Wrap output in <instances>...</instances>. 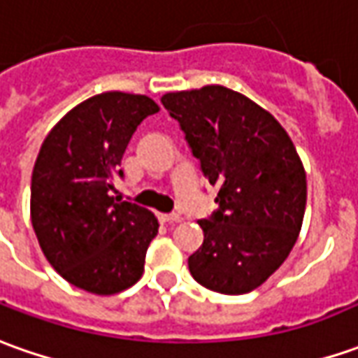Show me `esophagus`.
<instances>
[{"instance_id":"esophagus-1","label":"esophagus","mask_w":358,"mask_h":358,"mask_svg":"<svg viewBox=\"0 0 358 358\" xmlns=\"http://www.w3.org/2000/svg\"><path fill=\"white\" fill-rule=\"evenodd\" d=\"M159 221L160 223H166V225H172V223H180L182 217L178 213H159Z\"/></svg>"}]
</instances>
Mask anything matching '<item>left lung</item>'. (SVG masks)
<instances>
[{
  "label": "left lung",
  "mask_w": 358,
  "mask_h": 358,
  "mask_svg": "<svg viewBox=\"0 0 358 358\" xmlns=\"http://www.w3.org/2000/svg\"><path fill=\"white\" fill-rule=\"evenodd\" d=\"M162 106L180 123L201 172L217 188L203 243L188 259L194 280L220 294H247L280 268L306 211V170L280 123L225 86L170 92Z\"/></svg>",
  "instance_id": "1"
}]
</instances>
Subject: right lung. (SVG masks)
Masks as SVG:
<instances>
[{
  "label": "right lung",
  "mask_w": 358,
  "mask_h": 358,
  "mask_svg": "<svg viewBox=\"0 0 358 358\" xmlns=\"http://www.w3.org/2000/svg\"><path fill=\"white\" fill-rule=\"evenodd\" d=\"M159 111L147 96L106 92L70 109L46 135L31 178V223L50 266L80 290L111 296L145 272L159 233L152 211L109 192L141 121Z\"/></svg>",
  "instance_id": "right-lung-1"
}]
</instances>
